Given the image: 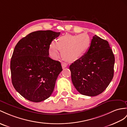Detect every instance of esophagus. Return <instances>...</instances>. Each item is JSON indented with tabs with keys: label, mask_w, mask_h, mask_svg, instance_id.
<instances>
[{
	"label": "esophagus",
	"mask_w": 127,
	"mask_h": 127,
	"mask_svg": "<svg viewBox=\"0 0 127 127\" xmlns=\"http://www.w3.org/2000/svg\"><path fill=\"white\" fill-rule=\"evenodd\" d=\"M61 66H62V67H63V68H66L67 66V64L63 62V63H61Z\"/></svg>",
	"instance_id": "1"
}]
</instances>
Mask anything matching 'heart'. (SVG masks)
I'll use <instances>...</instances> for the list:
<instances>
[{"label":"heart","mask_w":127,"mask_h":127,"mask_svg":"<svg viewBox=\"0 0 127 127\" xmlns=\"http://www.w3.org/2000/svg\"><path fill=\"white\" fill-rule=\"evenodd\" d=\"M91 40L87 34H66L59 38L57 42L52 41L49 46V53L56 59L61 49L62 55L67 60L74 61L81 58L90 47Z\"/></svg>","instance_id":"heart-1"}]
</instances>
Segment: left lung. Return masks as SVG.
Segmentation results:
<instances>
[{"label": "left lung", "mask_w": 127, "mask_h": 127, "mask_svg": "<svg viewBox=\"0 0 127 127\" xmlns=\"http://www.w3.org/2000/svg\"><path fill=\"white\" fill-rule=\"evenodd\" d=\"M114 63L109 43L95 35L88 51L69 66L73 85L82 95H99L113 79Z\"/></svg>", "instance_id": "left-lung-1"}]
</instances>
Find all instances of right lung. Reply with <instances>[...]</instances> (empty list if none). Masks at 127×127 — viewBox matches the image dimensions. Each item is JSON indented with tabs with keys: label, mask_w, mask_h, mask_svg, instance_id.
I'll use <instances>...</instances> for the list:
<instances>
[{
	"label": "right lung",
	"mask_w": 127,
	"mask_h": 127,
	"mask_svg": "<svg viewBox=\"0 0 127 127\" xmlns=\"http://www.w3.org/2000/svg\"><path fill=\"white\" fill-rule=\"evenodd\" d=\"M60 34L51 30L38 31L29 34L15 46L10 64L12 82L26 99L39 102L53 93L63 68L59 61L48 57L49 46Z\"/></svg>",
	"instance_id": "obj_1"
}]
</instances>
